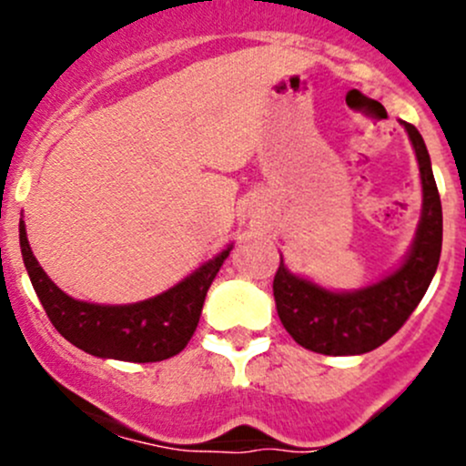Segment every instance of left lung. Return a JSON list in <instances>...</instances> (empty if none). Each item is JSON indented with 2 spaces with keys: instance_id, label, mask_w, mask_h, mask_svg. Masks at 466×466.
<instances>
[{
  "instance_id": "1",
  "label": "left lung",
  "mask_w": 466,
  "mask_h": 466,
  "mask_svg": "<svg viewBox=\"0 0 466 466\" xmlns=\"http://www.w3.org/2000/svg\"><path fill=\"white\" fill-rule=\"evenodd\" d=\"M415 146L424 189V211L415 246L394 275L356 293H329L290 275L279 263L272 293L277 313L298 345L324 356H354L383 345L406 324L429 290L441 255V203L429 150L420 130L406 124Z\"/></svg>"
}]
</instances>
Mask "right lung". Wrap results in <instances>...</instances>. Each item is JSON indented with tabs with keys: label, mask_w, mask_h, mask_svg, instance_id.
Wrapping results in <instances>:
<instances>
[{
	"label": "right lung",
	"mask_w": 466,
	"mask_h": 466,
	"mask_svg": "<svg viewBox=\"0 0 466 466\" xmlns=\"http://www.w3.org/2000/svg\"><path fill=\"white\" fill-rule=\"evenodd\" d=\"M20 248L37 299L56 331L72 345L98 359L157 363L180 354L198 327L205 295L228 250L173 286L167 293L128 307H98L67 298L40 268L20 223Z\"/></svg>",
	"instance_id": "add662e5"
}]
</instances>
